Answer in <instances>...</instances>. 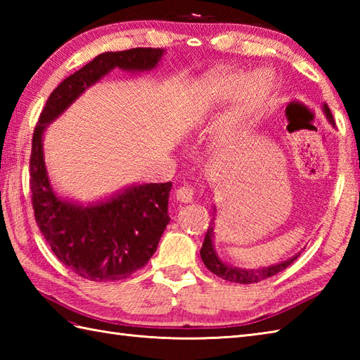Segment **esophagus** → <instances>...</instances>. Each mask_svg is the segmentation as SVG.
Instances as JSON below:
<instances>
[{"label":"esophagus","mask_w":360,"mask_h":360,"mask_svg":"<svg viewBox=\"0 0 360 360\" xmlns=\"http://www.w3.org/2000/svg\"><path fill=\"white\" fill-rule=\"evenodd\" d=\"M176 200L179 202H192L195 198V187L193 186H182L174 192Z\"/></svg>","instance_id":"esophagus-1"}]
</instances>
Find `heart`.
I'll return each mask as SVG.
<instances>
[{"label":"heart","mask_w":360,"mask_h":360,"mask_svg":"<svg viewBox=\"0 0 360 360\" xmlns=\"http://www.w3.org/2000/svg\"><path fill=\"white\" fill-rule=\"evenodd\" d=\"M241 77L240 75H233V77L227 79L223 83H217V85H209L196 94L195 101V112L198 117H209L221 108L231 96L235 93L236 86H238ZM272 86L271 79L267 77L264 72H258L249 80V83L244 88L243 94L238 97V101L226 114L221 125V133L224 136L235 131L244 120H246L250 114H254L263 102L269 96V91Z\"/></svg>","instance_id":"heart-1"}]
</instances>
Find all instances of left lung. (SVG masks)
Returning a JSON list of instances; mask_svg holds the SVG:
<instances>
[{"label": "left lung", "instance_id": "left-lung-1", "mask_svg": "<svg viewBox=\"0 0 360 360\" xmlns=\"http://www.w3.org/2000/svg\"><path fill=\"white\" fill-rule=\"evenodd\" d=\"M322 110L325 112L328 122H330L333 127H335L334 117H333V114H331L330 108H328L326 103L322 105ZM215 213H217V209L213 207V219H215ZM213 224H215V223H210V227L207 229V233H205V238H204L202 248H201V259L210 272L218 275V277H221L223 280L232 281V283H241V285L258 283V281L272 277V275H275V274L285 271L286 267L290 263H294L297 257L300 255V254H297L292 258H288L286 262L271 264V266H264V267H258V269H243V267L231 266V264L224 263L223 259H221L217 254L215 244H213V229H215V227H213Z\"/></svg>", "mask_w": 360, "mask_h": 360}]
</instances>
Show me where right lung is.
<instances>
[{"label": "right lung", "mask_w": 360, "mask_h": 360, "mask_svg": "<svg viewBox=\"0 0 360 360\" xmlns=\"http://www.w3.org/2000/svg\"><path fill=\"white\" fill-rule=\"evenodd\" d=\"M164 49L103 52L52 91L38 119L30 153V193L38 227L52 252L83 278H127L148 263L167 224L172 182L133 184L102 201L80 204L58 196L44 162L43 134L85 91L112 70H155Z\"/></svg>", "instance_id": "add662e5"}]
</instances>
